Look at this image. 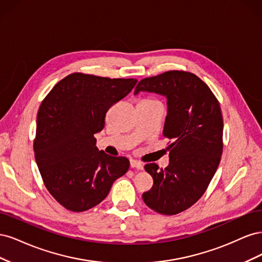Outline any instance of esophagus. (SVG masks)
<instances>
[{
	"mask_svg": "<svg viewBox=\"0 0 262 262\" xmlns=\"http://www.w3.org/2000/svg\"><path fill=\"white\" fill-rule=\"evenodd\" d=\"M130 165L132 168H137V169H143V164L137 160H130Z\"/></svg>",
	"mask_w": 262,
	"mask_h": 262,
	"instance_id": "obj_1",
	"label": "esophagus"
}]
</instances>
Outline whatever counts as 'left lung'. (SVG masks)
Here are the masks:
<instances>
[{
    "label": "left lung",
    "mask_w": 262,
    "mask_h": 262,
    "mask_svg": "<svg viewBox=\"0 0 262 262\" xmlns=\"http://www.w3.org/2000/svg\"><path fill=\"white\" fill-rule=\"evenodd\" d=\"M141 91L167 97L163 136L170 140L168 167L160 168L155 163L144 166L154 184L142 198L155 212L175 215L200 199L219 167L223 153L220 102L201 78L186 71L145 77L134 94Z\"/></svg>",
    "instance_id": "left-lung-1"
}]
</instances>
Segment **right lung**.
Returning <instances> with one entry per match:
<instances>
[{
	"mask_svg": "<svg viewBox=\"0 0 262 262\" xmlns=\"http://www.w3.org/2000/svg\"><path fill=\"white\" fill-rule=\"evenodd\" d=\"M137 78L72 73L42 100L37 115L34 152L43 184L62 207L84 212L108 195L130 162L96 146L108 109L128 95Z\"/></svg>",
	"mask_w": 262,
	"mask_h": 262,
	"instance_id": "right-lung-1",
	"label": "right lung"
}]
</instances>
